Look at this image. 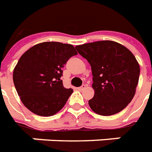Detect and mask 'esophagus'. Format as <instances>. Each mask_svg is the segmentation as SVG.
<instances>
[{
	"instance_id": "obj_1",
	"label": "esophagus",
	"mask_w": 152,
	"mask_h": 152,
	"mask_svg": "<svg viewBox=\"0 0 152 152\" xmlns=\"http://www.w3.org/2000/svg\"><path fill=\"white\" fill-rule=\"evenodd\" d=\"M86 85L84 84V85H83L82 86H80V87H78V90H79V91H83L84 89H86Z\"/></svg>"
}]
</instances>
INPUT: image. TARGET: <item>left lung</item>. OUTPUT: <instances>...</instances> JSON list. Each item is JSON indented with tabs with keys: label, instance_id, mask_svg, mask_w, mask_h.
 I'll return each instance as SVG.
<instances>
[{
	"label": "left lung",
	"instance_id": "left-lung-1",
	"mask_svg": "<svg viewBox=\"0 0 152 152\" xmlns=\"http://www.w3.org/2000/svg\"><path fill=\"white\" fill-rule=\"evenodd\" d=\"M87 60L93 75V99L89 106L98 115H112L123 110L135 94L140 65L130 50L118 42L99 41L77 45Z\"/></svg>",
	"mask_w": 152,
	"mask_h": 152
}]
</instances>
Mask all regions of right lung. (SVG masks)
<instances>
[{
  "label": "right lung",
  "instance_id": "1",
  "mask_svg": "<svg viewBox=\"0 0 152 152\" xmlns=\"http://www.w3.org/2000/svg\"><path fill=\"white\" fill-rule=\"evenodd\" d=\"M77 54L72 45L56 42L39 43L23 53L12 78L28 110L40 116H51L65 106L73 90L65 88L60 77L64 65Z\"/></svg>",
  "mask_w": 152,
  "mask_h": 152
}]
</instances>
